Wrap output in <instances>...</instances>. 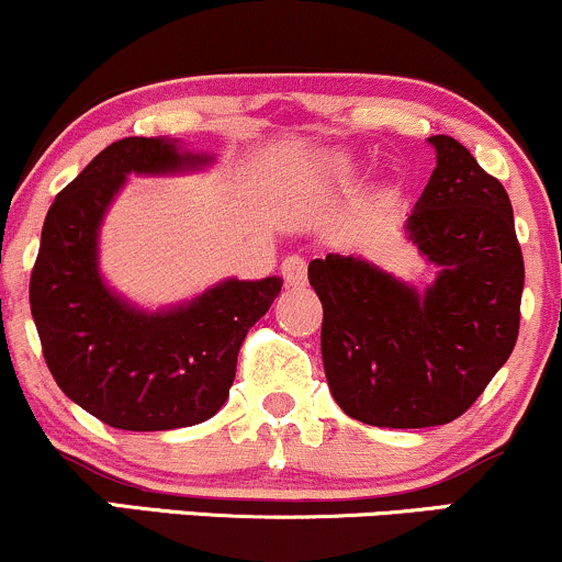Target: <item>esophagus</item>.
I'll return each instance as SVG.
<instances>
[{
  "label": "esophagus",
  "mask_w": 562,
  "mask_h": 562,
  "mask_svg": "<svg viewBox=\"0 0 562 562\" xmlns=\"http://www.w3.org/2000/svg\"><path fill=\"white\" fill-rule=\"evenodd\" d=\"M281 276L286 286H302L307 281V260L302 255H289L281 262Z\"/></svg>",
  "instance_id": "1"
}]
</instances>
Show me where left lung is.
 <instances>
[{
  "mask_svg": "<svg viewBox=\"0 0 562 562\" xmlns=\"http://www.w3.org/2000/svg\"><path fill=\"white\" fill-rule=\"evenodd\" d=\"M430 143L438 164L406 220L408 238L440 265L425 294L356 257L307 265L334 401L374 427L462 417L518 342L526 268L507 191L462 143Z\"/></svg>",
  "mask_w": 562,
  "mask_h": 562,
  "instance_id": "obj_1",
  "label": "left lung"
}]
</instances>
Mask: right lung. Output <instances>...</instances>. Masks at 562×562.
<instances>
[{
  "label": "right lung",
  "instance_id": "obj_1",
  "mask_svg": "<svg viewBox=\"0 0 562 562\" xmlns=\"http://www.w3.org/2000/svg\"><path fill=\"white\" fill-rule=\"evenodd\" d=\"M206 164L156 137L100 150L55 196L42 225L29 302L58 387L116 430L191 427L220 412L244 337L268 313L281 279H231L167 313L132 311L98 276V225L130 172Z\"/></svg>",
  "mask_w": 562,
  "mask_h": 562
}]
</instances>
